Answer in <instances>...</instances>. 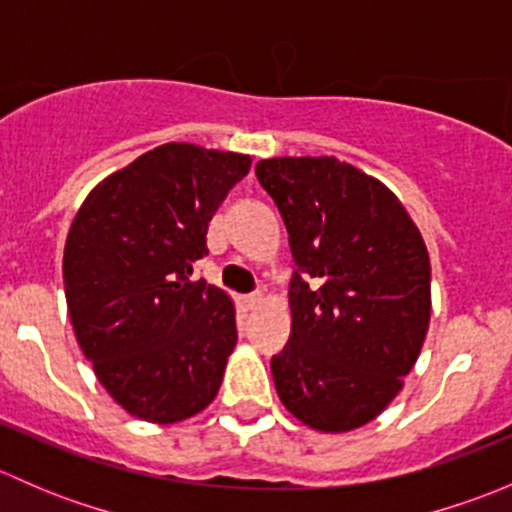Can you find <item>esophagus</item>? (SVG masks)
Listing matches in <instances>:
<instances>
[{
	"instance_id": "esophagus-1",
	"label": "esophagus",
	"mask_w": 512,
	"mask_h": 512,
	"mask_svg": "<svg viewBox=\"0 0 512 512\" xmlns=\"http://www.w3.org/2000/svg\"><path fill=\"white\" fill-rule=\"evenodd\" d=\"M262 302H265L262 292H252V294H247V297H245V307L247 309H257Z\"/></svg>"
}]
</instances>
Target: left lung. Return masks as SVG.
Listing matches in <instances>:
<instances>
[{
    "label": "left lung",
    "instance_id": "obj_1",
    "mask_svg": "<svg viewBox=\"0 0 512 512\" xmlns=\"http://www.w3.org/2000/svg\"><path fill=\"white\" fill-rule=\"evenodd\" d=\"M280 208L294 270L292 334L272 356L285 409L314 431L374 421L404 389L431 322V262L401 200L334 156L255 168Z\"/></svg>",
    "mask_w": 512,
    "mask_h": 512
}]
</instances>
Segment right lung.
I'll return each instance as SVG.
<instances>
[{"label":"right lung","instance_id":"1","mask_svg":"<svg viewBox=\"0 0 512 512\" xmlns=\"http://www.w3.org/2000/svg\"><path fill=\"white\" fill-rule=\"evenodd\" d=\"M252 158L163 143L86 195L64 247L76 342L118 406L178 423L218 396L237 344L235 304L190 280L205 235Z\"/></svg>","mask_w":512,"mask_h":512}]
</instances>
